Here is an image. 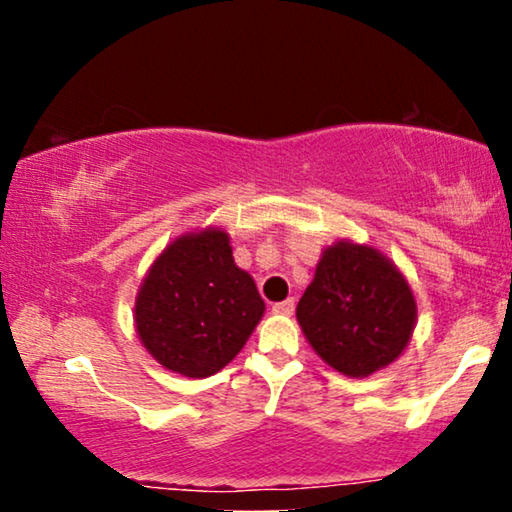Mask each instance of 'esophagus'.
Segmentation results:
<instances>
[{"label": "esophagus", "mask_w": 512, "mask_h": 512, "mask_svg": "<svg viewBox=\"0 0 512 512\" xmlns=\"http://www.w3.org/2000/svg\"><path fill=\"white\" fill-rule=\"evenodd\" d=\"M293 307H296V300L286 298V300H282V303L272 305V312L279 314V317H289V314H293Z\"/></svg>", "instance_id": "1"}]
</instances>
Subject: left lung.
Here are the masks:
<instances>
[{"mask_svg":"<svg viewBox=\"0 0 512 512\" xmlns=\"http://www.w3.org/2000/svg\"><path fill=\"white\" fill-rule=\"evenodd\" d=\"M296 317L328 366L347 377H368L408 347L417 303L387 256L340 240L321 254Z\"/></svg>","mask_w":512,"mask_h":512,"instance_id":"1","label":"left lung"}]
</instances>
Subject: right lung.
<instances>
[{
  "label": "right lung",
  "mask_w": 512,
  "mask_h": 512,
  "mask_svg": "<svg viewBox=\"0 0 512 512\" xmlns=\"http://www.w3.org/2000/svg\"><path fill=\"white\" fill-rule=\"evenodd\" d=\"M263 312L226 230L205 228L177 237L153 261L135 300V326L160 366L209 377L235 359Z\"/></svg>",
  "instance_id": "add662e5"
}]
</instances>
